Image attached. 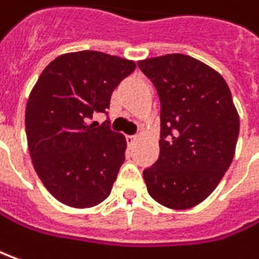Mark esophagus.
Segmentation results:
<instances>
[{
	"label": "esophagus",
	"instance_id": "obj_1",
	"mask_svg": "<svg viewBox=\"0 0 259 259\" xmlns=\"http://www.w3.org/2000/svg\"><path fill=\"white\" fill-rule=\"evenodd\" d=\"M126 142L129 146H133L136 143V136H126Z\"/></svg>",
	"mask_w": 259,
	"mask_h": 259
}]
</instances>
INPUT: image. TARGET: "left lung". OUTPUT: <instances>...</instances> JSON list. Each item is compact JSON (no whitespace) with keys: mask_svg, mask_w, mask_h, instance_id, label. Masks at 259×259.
Listing matches in <instances>:
<instances>
[{"mask_svg":"<svg viewBox=\"0 0 259 259\" xmlns=\"http://www.w3.org/2000/svg\"><path fill=\"white\" fill-rule=\"evenodd\" d=\"M160 100V153L143 170L149 195L172 209L206 199L231 165L239 117L224 77L191 56L138 63Z\"/></svg>","mask_w":259,"mask_h":259,"instance_id":"left-lung-1","label":"left lung"}]
</instances>
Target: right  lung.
<instances>
[{"instance_id": "add662e5", "label": "right lung", "mask_w": 259, "mask_h": 259, "mask_svg": "<svg viewBox=\"0 0 259 259\" xmlns=\"http://www.w3.org/2000/svg\"><path fill=\"white\" fill-rule=\"evenodd\" d=\"M135 61L100 51H77L53 60L38 77L25 107V133L34 169L47 191L71 208H92L112 192L124 162L126 139L106 113L113 90Z\"/></svg>"}]
</instances>
